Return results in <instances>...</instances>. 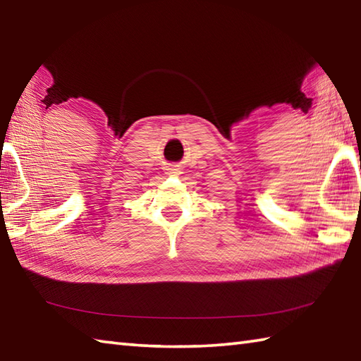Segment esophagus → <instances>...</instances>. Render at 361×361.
<instances>
[{"label":"esophagus","instance_id":"1","mask_svg":"<svg viewBox=\"0 0 361 361\" xmlns=\"http://www.w3.org/2000/svg\"><path fill=\"white\" fill-rule=\"evenodd\" d=\"M166 173L168 174H179L180 173V168H179V165H168L166 166Z\"/></svg>","mask_w":361,"mask_h":361}]
</instances>
